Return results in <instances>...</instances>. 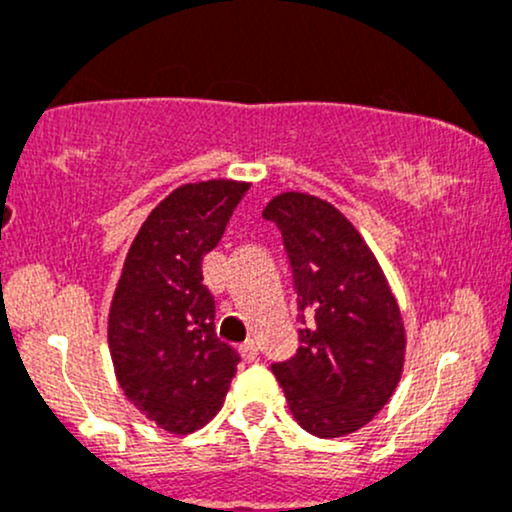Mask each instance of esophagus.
Segmentation results:
<instances>
[{
    "mask_svg": "<svg viewBox=\"0 0 512 512\" xmlns=\"http://www.w3.org/2000/svg\"><path fill=\"white\" fill-rule=\"evenodd\" d=\"M239 352H242V357L246 359V362H254V359L258 357V342L251 338V340H246L242 347H239Z\"/></svg>",
    "mask_w": 512,
    "mask_h": 512,
    "instance_id": "34e87169",
    "label": "esophagus"
}]
</instances>
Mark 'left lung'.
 I'll return each mask as SVG.
<instances>
[{"instance_id":"left-lung-1","label":"left lung","mask_w":512,"mask_h":512,"mask_svg":"<svg viewBox=\"0 0 512 512\" xmlns=\"http://www.w3.org/2000/svg\"><path fill=\"white\" fill-rule=\"evenodd\" d=\"M282 232L299 311V350L273 364L292 417L321 438L369 424L398 388L405 326L374 251L338 208L285 191L263 208Z\"/></svg>"}]
</instances>
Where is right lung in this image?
Wrapping results in <instances>:
<instances>
[{
	"mask_svg": "<svg viewBox=\"0 0 512 512\" xmlns=\"http://www.w3.org/2000/svg\"><path fill=\"white\" fill-rule=\"evenodd\" d=\"M246 182L208 179L162 198L114 290L107 342L124 395L170 434H194L225 402L239 354L215 333L203 256L218 246Z\"/></svg>",
	"mask_w": 512,
	"mask_h": 512,
	"instance_id": "add662e5",
	"label": "right lung"
}]
</instances>
